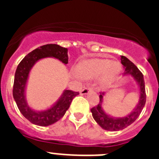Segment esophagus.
I'll return each instance as SVG.
<instances>
[{"mask_svg":"<svg viewBox=\"0 0 159 159\" xmlns=\"http://www.w3.org/2000/svg\"><path fill=\"white\" fill-rule=\"evenodd\" d=\"M93 92V89H92V88H86L81 91L80 94L81 95H87V94H88L89 92Z\"/></svg>","mask_w":159,"mask_h":159,"instance_id":"esophagus-1","label":"esophagus"}]
</instances>
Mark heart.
Returning a JSON list of instances; mask_svg holds the SVG:
<instances>
[{
	"label": "heart",
	"mask_w": 159,
	"mask_h": 159,
	"mask_svg": "<svg viewBox=\"0 0 159 159\" xmlns=\"http://www.w3.org/2000/svg\"><path fill=\"white\" fill-rule=\"evenodd\" d=\"M76 74L86 80L100 77L101 86L106 87L119 75L121 66L119 62L107 59H88L81 61L75 67Z\"/></svg>",
	"instance_id": "1"
}]
</instances>
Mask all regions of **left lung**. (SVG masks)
Listing matches in <instances>:
<instances>
[{"mask_svg":"<svg viewBox=\"0 0 159 159\" xmlns=\"http://www.w3.org/2000/svg\"><path fill=\"white\" fill-rule=\"evenodd\" d=\"M121 64L124 66L125 68L123 75L133 77V79L137 83L139 91V102L135 107L130 114L124 117L118 118L109 116L108 114L105 112L102 108L103 96L105 95V93L102 92L101 95H99V104L92 108L91 111H92V116L95 122L102 129L106 130H111V131H117V130H123L134 123L137 119V118L139 116L146 103L145 82H144V79H143V75L139 70V68L126 57L121 56Z\"/></svg>","mask_w":159,"mask_h":159,"instance_id":"left-lung-1","label":"left lung"}]
</instances>
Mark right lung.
<instances>
[{"label":"right lung","instance_id":"add662e5","mask_svg":"<svg viewBox=\"0 0 159 159\" xmlns=\"http://www.w3.org/2000/svg\"><path fill=\"white\" fill-rule=\"evenodd\" d=\"M48 57L57 59L63 64H67L68 63L67 48L50 43L40 46L29 53L18 64L12 90V95L20 113L32 123L41 127H47L60 120L69 108L72 99L79 95V92L64 90L58 100L46 110L35 111L29 107L25 95L29 73L37 61Z\"/></svg>","mask_w":159,"mask_h":159}]
</instances>
